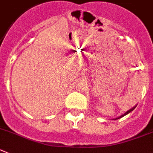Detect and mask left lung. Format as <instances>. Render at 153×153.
Returning a JSON list of instances; mask_svg holds the SVG:
<instances>
[{
	"label": "left lung",
	"mask_w": 153,
	"mask_h": 153,
	"mask_svg": "<svg viewBox=\"0 0 153 153\" xmlns=\"http://www.w3.org/2000/svg\"><path fill=\"white\" fill-rule=\"evenodd\" d=\"M135 107H136V106H134V107H133V108H131V110H128V111H127V112L125 113V114H123V115H121V116H120V117H118V118H117V119H119V118H120V117H124V116H125V115H127V114H129V113H130V112H131L132 110H134V109L135 108Z\"/></svg>",
	"instance_id": "1"
}]
</instances>
